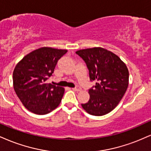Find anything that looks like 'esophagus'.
Wrapping results in <instances>:
<instances>
[{
	"label": "esophagus",
	"instance_id": "esophagus-1",
	"mask_svg": "<svg viewBox=\"0 0 151 151\" xmlns=\"http://www.w3.org/2000/svg\"><path fill=\"white\" fill-rule=\"evenodd\" d=\"M72 90L75 91H80L81 90V87L77 86V87H75V88H72Z\"/></svg>",
	"mask_w": 151,
	"mask_h": 151
}]
</instances>
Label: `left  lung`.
Wrapping results in <instances>:
<instances>
[{"mask_svg":"<svg viewBox=\"0 0 151 151\" xmlns=\"http://www.w3.org/2000/svg\"><path fill=\"white\" fill-rule=\"evenodd\" d=\"M76 53L86 63L91 81L88 103L81 104L88 114L102 116L111 112L124 96L129 85L127 65L115 53L101 47L82 49Z\"/></svg>","mask_w":151,"mask_h":151,"instance_id":"left-lung-1","label":"left lung"}]
</instances>
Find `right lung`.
<instances>
[{"mask_svg":"<svg viewBox=\"0 0 151 151\" xmlns=\"http://www.w3.org/2000/svg\"><path fill=\"white\" fill-rule=\"evenodd\" d=\"M67 50L43 47L25 55L14 68L13 87L24 106L37 115H46L60 103L64 88L48 83L58 60Z\"/></svg>","mask_w":151,"mask_h":151,"instance_id":"add662e5","label":"right lung"}]
</instances>
